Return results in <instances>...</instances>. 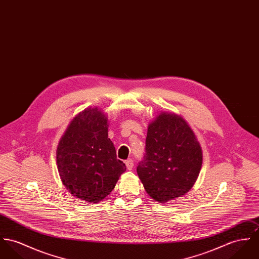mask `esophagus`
<instances>
[{
  "label": "esophagus",
  "mask_w": 259,
  "mask_h": 259,
  "mask_svg": "<svg viewBox=\"0 0 259 259\" xmlns=\"http://www.w3.org/2000/svg\"><path fill=\"white\" fill-rule=\"evenodd\" d=\"M125 164H126V166H127V168H128L129 170H131V169L133 168V166H134V163H133L132 159H127V160L125 161Z\"/></svg>",
  "instance_id": "esophagus-1"
}]
</instances>
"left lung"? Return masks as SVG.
<instances>
[{"instance_id":"1","label":"left lung","mask_w":259,"mask_h":259,"mask_svg":"<svg viewBox=\"0 0 259 259\" xmlns=\"http://www.w3.org/2000/svg\"><path fill=\"white\" fill-rule=\"evenodd\" d=\"M201 166L199 142L182 117L160 113L149 124L145 154L137 174L153 199L165 203L187 193Z\"/></svg>"}]
</instances>
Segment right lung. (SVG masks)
Listing matches in <instances>:
<instances>
[{"label":"right lung","mask_w":259,"mask_h":259,"mask_svg":"<svg viewBox=\"0 0 259 259\" xmlns=\"http://www.w3.org/2000/svg\"><path fill=\"white\" fill-rule=\"evenodd\" d=\"M107 118L97 107L71 121L57 147V166L67 189L77 198L98 203L114 188L125 163L108 138Z\"/></svg>","instance_id":"right-lung-1"}]
</instances>
